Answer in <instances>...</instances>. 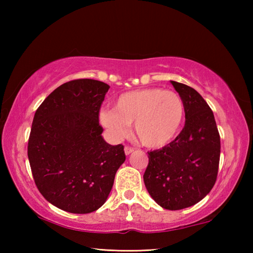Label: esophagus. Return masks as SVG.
Listing matches in <instances>:
<instances>
[{
    "label": "esophagus",
    "instance_id": "esophagus-1",
    "mask_svg": "<svg viewBox=\"0 0 253 253\" xmlns=\"http://www.w3.org/2000/svg\"><path fill=\"white\" fill-rule=\"evenodd\" d=\"M124 151H125L126 155H129L130 153L133 152V149L130 148V147H125V149H124Z\"/></svg>",
    "mask_w": 253,
    "mask_h": 253
}]
</instances>
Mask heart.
I'll return each mask as SVG.
<instances>
[{
    "label": "heart",
    "mask_w": 253,
    "mask_h": 253,
    "mask_svg": "<svg viewBox=\"0 0 253 253\" xmlns=\"http://www.w3.org/2000/svg\"><path fill=\"white\" fill-rule=\"evenodd\" d=\"M101 125L120 139L133 123L137 138L148 148H163L179 135L185 104L174 91L161 88L133 90L118 96L114 109L99 113Z\"/></svg>",
    "instance_id": "heart-1"
}]
</instances>
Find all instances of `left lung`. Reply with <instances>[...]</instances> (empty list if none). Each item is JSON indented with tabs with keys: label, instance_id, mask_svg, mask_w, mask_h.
Wrapping results in <instances>:
<instances>
[{
	"label": "left lung",
	"instance_id": "obj_1",
	"mask_svg": "<svg viewBox=\"0 0 253 253\" xmlns=\"http://www.w3.org/2000/svg\"><path fill=\"white\" fill-rule=\"evenodd\" d=\"M185 104V126L162 149L148 152L143 181L150 196L166 210L195 206L216 181L221 139L212 110L189 85L170 82Z\"/></svg>",
	"mask_w": 253,
	"mask_h": 253
}]
</instances>
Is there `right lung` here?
<instances>
[{
	"label": "right lung",
	"instance_id": "1",
	"mask_svg": "<svg viewBox=\"0 0 253 253\" xmlns=\"http://www.w3.org/2000/svg\"><path fill=\"white\" fill-rule=\"evenodd\" d=\"M110 85L77 79L56 88L38 107L28 141L32 176L41 195L69 213L96 211L105 203L124 146L103 137L99 111Z\"/></svg>",
	"mask_w": 253,
	"mask_h": 253
}]
</instances>
